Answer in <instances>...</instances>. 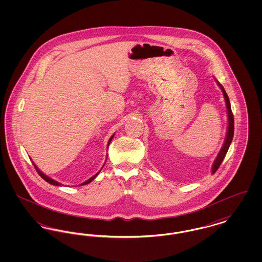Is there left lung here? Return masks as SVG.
I'll return each instance as SVG.
<instances>
[{"instance_id": "8db88e82", "label": "left lung", "mask_w": 262, "mask_h": 262, "mask_svg": "<svg viewBox=\"0 0 262 262\" xmlns=\"http://www.w3.org/2000/svg\"><path fill=\"white\" fill-rule=\"evenodd\" d=\"M218 86L221 88L222 92H223V95H224L225 102H226V107H227V112H228V132H227V136H226V139H225L224 144L222 146V148L220 150L218 156L216 157L215 161L213 163V166H212V173L214 174L218 168L220 167L221 163L224 160L225 156L228 152V149L231 145V142L233 140V137H234V116H233V113H232V109H231V104H230V100L229 97L225 91L224 88L216 80Z\"/></svg>"}]
</instances>
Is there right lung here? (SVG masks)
<instances>
[{"label": "right lung", "mask_w": 262, "mask_h": 262, "mask_svg": "<svg viewBox=\"0 0 262 262\" xmlns=\"http://www.w3.org/2000/svg\"><path fill=\"white\" fill-rule=\"evenodd\" d=\"M113 137H114V135H113L112 137H111V138L109 139V141H108V146H109V144H110V142H111V140H112ZM33 165H34V167H35V169H36V171H37V173L39 174V176H40V177H41L43 180H45L47 183H49V184H51V185H54V186H62L60 183H58V182L54 181L53 179H51V178H49L48 176H46V174H43V173H42V172H41V171L38 169L37 166H36L34 163H33ZM99 173L100 171L98 172V173H97V174H94L93 177H91L89 180L85 181L84 183H82L80 186H83V185H88V184H89V183H91V182H92V181H93V180H94V179L97 177V174H99Z\"/></svg>", "instance_id": "add662e5"}]
</instances>
